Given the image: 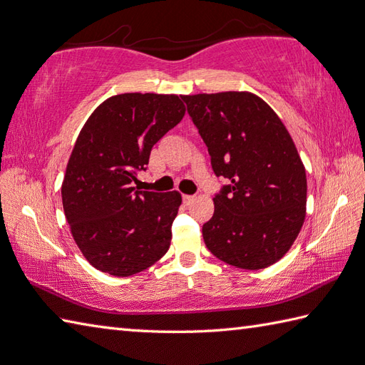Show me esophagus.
Returning <instances> with one entry per match:
<instances>
[{
  "mask_svg": "<svg viewBox=\"0 0 365 365\" xmlns=\"http://www.w3.org/2000/svg\"><path fill=\"white\" fill-rule=\"evenodd\" d=\"M192 199H195V196H190V195H183L182 196V200H183L185 205H190L192 202Z\"/></svg>",
  "mask_w": 365,
  "mask_h": 365,
  "instance_id": "34e87169",
  "label": "esophagus"
}]
</instances>
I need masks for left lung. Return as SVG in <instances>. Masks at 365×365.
Listing matches in <instances>:
<instances>
[{
	"label": "left lung",
	"mask_w": 365,
	"mask_h": 365,
	"mask_svg": "<svg viewBox=\"0 0 365 365\" xmlns=\"http://www.w3.org/2000/svg\"><path fill=\"white\" fill-rule=\"evenodd\" d=\"M210 153L215 213L202 226L220 260L260 269L282 259L306 216V170L277 114L250 92L182 96Z\"/></svg>",
	"instance_id": "obj_1"
}]
</instances>
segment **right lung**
I'll use <instances>...</instances> for the list:
<instances>
[{"label": "right lung", "instance_id": "add662e5", "mask_svg": "<svg viewBox=\"0 0 365 365\" xmlns=\"http://www.w3.org/2000/svg\"><path fill=\"white\" fill-rule=\"evenodd\" d=\"M178 96L119 94L91 114L68 160L63 207L75 243L92 267L125 277L169 250L178 191H138L152 147L183 119Z\"/></svg>", "mask_w": 365, "mask_h": 365}]
</instances>
